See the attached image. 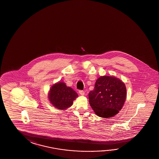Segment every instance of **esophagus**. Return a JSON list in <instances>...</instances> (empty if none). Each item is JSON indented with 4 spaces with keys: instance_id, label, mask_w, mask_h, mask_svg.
Segmentation results:
<instances>
[{
    "instance_id": "34e87169",
    "label": "esophagus",
    "mask_w": 159,
    "mask_h": 159,
    "mask_svg": "<svg viewBox=\"0 0 159 159\" xmlns=\"http://www.w3.org/2000/svg\"><path fill=\"white\" fill-rule=\"evenodd\" d=\"M79 93L81 95V96H84L85 95V92L83 90H80L79 91Z\"/></svg>"
}]
</instances>
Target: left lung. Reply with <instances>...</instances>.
<instances>
[{
    "label": "left lung",
    "mask_w": 159,
    "mask_h": 159,
    "mask_svg": "<svg viewBox=\"0 0 159 159\" xmlns=\"http://www.w3.org/2000/svg\"><path fill=\"white\" fill-rule=\"evenodd\" d=\"M126 97L125 84L115 76L103 75L96 80L94 89L89 93V103L96 115L110 118L117 115Z\"/></svg>",
    "instance_id": "1"
}]
</instances>
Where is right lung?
Masks as SVG:
<instances>
[{
	"label": "right lung",
	"instance_id": "obj_1",
	"mask_svg": "<svg viewBox=\"0 0 159 159\" xmlns=\"http://www.w3.org/2000/svg\"><path fill=\"white\" fill-rule=\"evenodd\" d=\"M77 93L63 82H58L52 85L48 93V100L53 107L64 111L73 104L78 97Z\"/></svg>",
	"mask_w": 159,
	"mask_h": 159
}]
</instances>
